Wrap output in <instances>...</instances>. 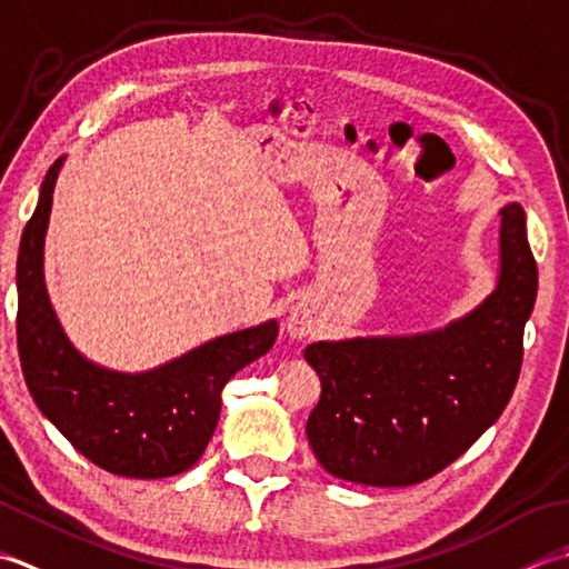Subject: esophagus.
<instances>
[{
    "label": "esophagus",
    "mask_w": 569,
    "mask_h": 569,
    "mask_svg": "<svg viewBox=\"0 0 569 569\" xmlns=\"http://www.w3.org/2000/svg\"><path fill=\"white\" fill-rule=\"evenodd\" d=\"M287 331L289 336H295V339H305V336L315 331V311H311L307 305H295L289 309Z\"/></svg>",
    "instance_id": "esophagus-1"
}]
</instances>
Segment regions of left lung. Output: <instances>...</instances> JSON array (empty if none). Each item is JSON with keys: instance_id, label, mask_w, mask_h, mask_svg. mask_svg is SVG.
I'll return each mask as SVG.
<instances>
[{"instance_id": "obj_1", "label": "left lung", "mask_w": 569, "mask_h": 569, "mask_svg": "<svg viewBox=\"0 0 569 569\" xmlns=\"http://www.w3.org/2000/svg\"><path fill=\"white\" fill-rule=\"evenodd\" d=\"M536 295L526 211L508 203L498 284L467 317L415 336L307 346L321 380L307 437L321 467L363 486H412L459 459L513 396Z\"/></svg>"}]
</instances>
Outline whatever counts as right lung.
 Wrapping results in <instances>:
<instances>
[{
	"mask_svg": "<svg viewBox=\"0 0 569 569\" xmlns=\"http://www.w3.org/2000/svg\"><path fill=\"white\" fill-rule=\"evenodd\" d=\"M61 167L63 157L46 173L17 260V343L29 392L58 432L100 469L130 479L177 477L211 442L220 390L272 349L280 327L270 319L218 336L147 373L88 361L63 333L43 282V238Z\"/></svg>",
	"mask_w": 569,
	"mask_h": 569,
	"instance_id": "add662e5",
	"label": "right lung"
}]
</instances>
